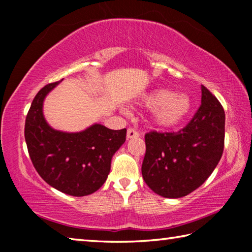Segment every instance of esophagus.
<instances>
[{
  "label": "esophagus",
  "instance_id": "34e87169",
  "mask_svg": "<svg viewBox=\"0 0 252 252\" xmlns=\"http://www.w3.org/2000/svg\"><path fill=\"white\" fill-rule=\"evenodd\" d=\"M138 136H139L138 131H135L134 129H132V127H130V129H127V132H126V138L127 139L138 138Z\"/></svg>",
  "mask_w": 252,
  "mask_h": 252
}]
</instances>
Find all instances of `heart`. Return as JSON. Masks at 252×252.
<instances>
[{
    "instance_id": "1",
    "label": "heart",
    "mask_w": 252,
    "mask_h": 252,
    "mask_svg": "<svg viewBox=\"0 0 252 252\" xmlns=\"http://www.w3.org/2000/svg\"><path fill=\"white\" fill-rule=\"evenodd\" d=\"M142 105L152 109V120L160 127H173L186 120L192 109L190 97L172 93L167 89H156L141 99Z\"/></svg>"
}]
</instances>
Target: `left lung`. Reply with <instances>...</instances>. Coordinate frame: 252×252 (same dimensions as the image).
Returning a JSON list of instances; mask_svg holds the SVG:
<instances>
[{
    "instance_id": "obj_1",
    "label": "left lung",
    "mask_w": 252,
    "mask_h": 252,
    "mask_svg": "<svg viewBox=\"0 0 252 252\" xmlns=\"http://www.w3.org/2000/svg\"><path fill=\"white\" fill-rule=\"evenodd\" d=\"M201 105L191 121L178 132L146 134L142 177L148 187L164 198L189 194L210 177L222 157L224 110L201 85Z\"/></svg>"
}]
</instances>
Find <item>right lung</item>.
<instances>
[{
	"mask_svg": "<svg viewBox=\"0 0 252 252\" xmlns=\"http://www.w3.org/2000/svg\"><path fill=\"white\" fill-rule=\"evenodd\" d=\"M61 81L45 85L33 99L25 120V142L34 168L46 183L63 193L84 197L105 182L126 129L111 130L95 123L69 133L51 127L43 116V101Z\"/></svg>",
	"mask_w": 252,
	"mask_h": 252,
	"instance_id": "obj_1",
	"label": "right lung"
}]
</instances>
